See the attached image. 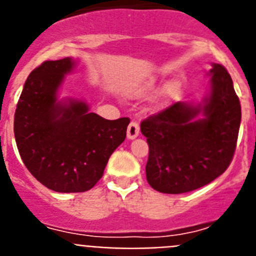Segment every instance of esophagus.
Returning <instances> with one entry per match:
<instances>
[{"instance_id":"1","label":"esophagus","mask_w":256,"mask_h":256,"mask_svg":"<svg viewBox=\"0 0 256 256\" xmlns=\"http://www.w3.org/2000/svg\"><path fill=\"white\" fill-rule=\"evenodd\" d=\"M140 133V126L137 122H130V126H128V130H126V137L130 140L136 138Z\"/></svg>"}]
</instances>
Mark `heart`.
I'll list each match as a JSON object with an SVG mask.
<instances>
[{
	"label": "heart",
	"mask_w": 256,
	"mask_h": 256,
	"mask_svg": "<svg viewBox=\"0 0 256 256\" xmlns=\"http://www.w3.org/2000/svg\"><path fill=\"white\" fill-rule=\"evenodd\" d=\"M180 92V83L178 82H170L166 88H165L164 94H162V101H166L168 98H172V97H176ZM150 94V90H144V91L140 92V94Z\"/></svg>",
	"instance_id": "heart-1"
}]
</instances>
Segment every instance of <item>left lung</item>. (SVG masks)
Instances as JSON below:
<instances>
[{"mask_svg":"<svg viewBox=\"0 0 256 256\" xmlns=\"http://www.w3.org/2000/svg\"><path fill=\"white\" fill-rule=\"evenodd\" d=\"M212 91L202 106L172 104L141 122L148 144L146 178L162 194H184L224 173L237 146L241 105L230 73L212 64ZM198 114L204 118L196 120Z\"/></svg>","mask_w":256,"mask_h":256,"instance_id":"8db88e82","label":"left lung"}]
</instances>
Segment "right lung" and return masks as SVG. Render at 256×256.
<instances>
[{
    "instance_id": "right-lung-1",
    "label": "right lung",
    "mask_w": 256,
    "mask_h": 256,
    "mask_svg": "<svg viewBox=\"0 0 256 256\" xmlns=\"http://www.w3.org/2000/svg\"><path fill=\"white\" fill-rule=\"evenodd\" d=\"M72 58L44 61L26 78L14 116L22 162L56 192H84L102 177L108 160L126 140L130 118L106 120L84 102L56 104V92Z\"/></svg>"
}]
</instances>
